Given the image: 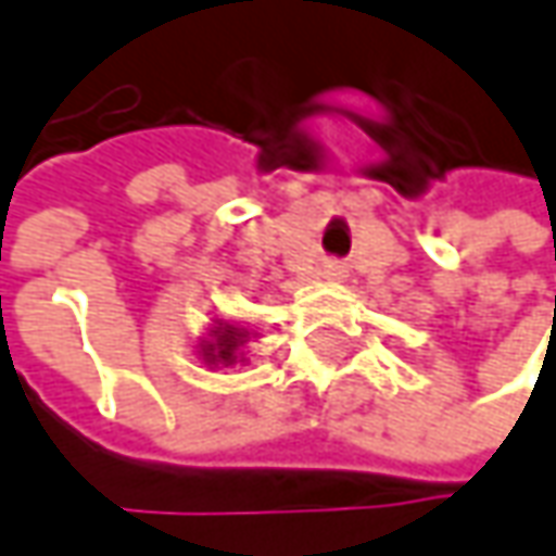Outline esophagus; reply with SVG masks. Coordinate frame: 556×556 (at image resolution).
<instances>
[{
  "label": "esophagus",
  "mask_w": 556,
  "mask_h": 556,
  "mask_svg": "<svg viewBox=\"0 0 556 556\" xmlns=\"http://www.w3.org/2000/svg\"><path fill=\"white\" fill-rule=\"evenodd\" d=\"M345 277H349V267H345V264H339V261H326L324 279H329V282H342Z\"/></svg>",
  "instance_id": "obj_1"
}]
</instances>
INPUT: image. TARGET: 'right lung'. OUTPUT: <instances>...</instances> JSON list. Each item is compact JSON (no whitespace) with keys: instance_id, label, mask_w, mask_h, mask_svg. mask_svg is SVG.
Masks as SVG:
<instances>
[{"instance_id":"right-lung-1","label":"right lung","mask_w":556,"mask_h":556,"mask_svg":"<svg viewBox=\"0 0 556 556\" xmlns=\"http://www.w3.org/2000/svg\"><path fill=\"white\" fill-rule=\"evenodd\" d=\"M252 339H261V332L252 326L236 324V320H211L205 336H199L195 354L207 370H227V367L249 361L245 345Z\"/></svg>"}]
</instances>
